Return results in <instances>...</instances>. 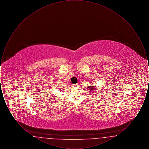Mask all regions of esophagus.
<instances>
[{"instance_id":"1","label":"esophagus","mask_w":149,"mask_h":149,"mask_svg":"<svg viewBox=\"0 0 149 149\" xmlns=\"http://www.w3.org/2000/svg\"><path fill=\"white\" fill-rule=\"evenodd\" d=\"M79 86V84H74L73 85V86H74V87H77V86Z\"/></svg>"}]
</instances>
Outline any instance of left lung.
I'll return each instance as SVG.
<instances>
[{
    "label": "left lung",
    "instance_id": "obj_1",
    "mask_svg": "<svg viewBox=\"0 0 149 149\" xmlns=\"http://www.w3.org/2000/svg\"><path fill=\"white\" fill-rule=\"evenodd\" d=\"M89 89L90 90L89 91H92L93 90H94V89H95V86H92L91 87H89Z\"/></svg>",
    "mask_w": 149,
    "mask_h": 149
}]
</instances>
